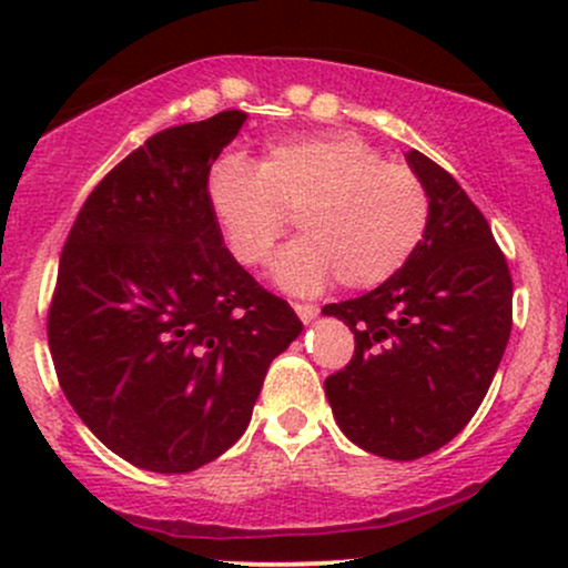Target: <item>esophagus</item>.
Returning <instances> with one entry per match:
<instances>
[{"mask_svg": "<svg viewBox=\"0 0 568 568\" xmlns=\"http://www.w3.org/2000/svg\"><path fill=\"white\" fill-rule=\"evenodd\" d=\"M293 310H296V315L302 317L304 323H312L317 317V306H312V304H293Z\"/></svg>", "mask_w": 568, "mask_h": 568, "instance_id": "esophagus-1", "label": "esophagus"}]
</instances>
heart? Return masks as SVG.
<instances>
[{"mask_svg": "<svg viewBox=\"0 0 568 568\" xmlns=\"http://www.w3.org/2000/svg\"><path fill=\"white\" fill-rule=\"evenodd\" d=\"M207 202L221 237L243 266L270 262L291 216L304 234L280 253L275 280L310 293L338 275L347 288H374L419 251L429 226L425 181L384 162L357 133L293 135L262 160L230 154L207 175Z\"/></svg>", "mask_w": 568, "mask_h": 568, "instance_id": "b5f03b06", "label": "heart"}]
</instances>
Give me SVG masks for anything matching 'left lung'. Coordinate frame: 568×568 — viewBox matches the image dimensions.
I'll return each mask as SVG.
<instances>
[{"label":"left lung","instance_id":"1","mask_svg":"<svg viewBox=\"0 0 568 568\" xmlns=\"http://www.w3.org/2000/svg\"><path fill=\"white\" fill-rule=\"evenodd\" d=\"M429 226L379 288L325 304L355 355L325 379L336 425L363 452L419 459L465 429L491 387L513 328V277L484 213L438 162L410 149Z\"/></svg>","mask_w":568,"mask_h":568}]
</instances>
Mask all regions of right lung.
<instances>
[{"instance_id": "right-lung-1", "label": "right lung", "mask_w": 568, "mask_h": 568, "mask_svg": "<svg viewBox=\"0 0 568 568\" xmlns=\"http://www.w3.org/2000/svg\"><path fill=\"white\" fill-rule=\"evenodd\" d=\"M245 112L154 133L103 175L58 266L48 342L63 395L116 456L192 473L237 443L266 368L302 334L234 262L207 175Z\"/></svg>"}]
</instances>
